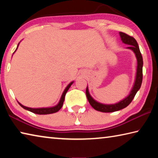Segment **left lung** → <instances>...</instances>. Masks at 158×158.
Segmentation results:
<instances>
[{
  "label": "left lung",
  "instance_id": "8db88e82",
  "mask_svg": "<svg viewBox=\"0 0 158 158\" xmlns=\"http://www.w3.org/2000/svg\"><path fill=\"white\" fill-rule=\"evenodd\" d=\"M120 36L121 37V40L125 44L130 45V47H128V49L132 50L134 53H135L136 57L137 59V75H136V79L135 84L132 88V90L130 93V95L127 96V98H125L124 100H121L119 102L114 105H103V104L99 103L98 102L93 100L91 98V96L90 95L89 89H88V86L85 90V94H86V97L88 100H89L90 105L92 106L93 109H95V110L101 111V112H114L118 110H121L122 109H124L127 106L131 103V102L135 98L136 93L139 90L141 83H142V79H143V58L141 53L140 52L138 44L136 40L133 37L130 36L129 35H127L123 32H120L119 33Z\"/></svg>",
  "mask_w": 158,
  "mask_h": 158
}]
</instances>
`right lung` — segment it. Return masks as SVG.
<instances>
[{"label": "right lung", "instance_id": "right-lung-1", "mask_svg": "<svg viewBox=\"0 0 158 158\" xmlns=\"http://www.w3.org/2000/svg\"><path fill=\"white\" fill-rule=\"evenodd\" d=\"M18 46H19V44H18ZM17 46V47H18ZM73 84V81L71 82L70 84H69V85L68 86L66 87V89L64 90V92L63 93L62 96H61V98L59 101V102H58V105L55 106H53V107H49V108H37V109H33V108H29L27 107V106H25L21 105L19 102H18V103L19 104V105L21 106V107H23L24 109H26V110L28 111H30L31 112H33L34 114H53V113H56V112H57L60 110L61 109V107L63 106V102L64 100H65V96L66 95V93L68 92V89H69V87L71 86V85Z\"/></svg>", "mask_w": 158, "mask_h": 158}]
</instances>
